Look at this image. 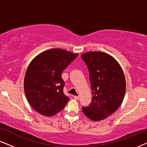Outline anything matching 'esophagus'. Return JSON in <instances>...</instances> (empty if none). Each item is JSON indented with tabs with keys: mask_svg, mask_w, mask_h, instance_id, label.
Returning a JSON list of instances; mask_svg holds the SVG:
<instances>
[{
	"mask_svg": "<svg viewBox=\"0 0 147 147\" xmlns=\"http://www.w3.org/2000/svg\"><path fill=\"white\" fill-rule=\"evenodd\" d=\"M74 99L76 100H78L80 99V97L78 96H74Z\"/></svg>",
	"mask_w": 147,
	"mask_h": 147,
	"instance_id": "34e87169",
	"label": "esophagus"
}]
</instances>
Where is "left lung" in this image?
<instances>
[{"label": "left lung", "instance_id": "left-lung-1", "mask_svg": "<svg viewBox=\"0 0 147 147\" xmlns=\"http://www.w3.org/2000/svg\"><path fill=\"white\" fill-rule=\"evenodd\" d=\"M89 70L92 91L91 104L82 107L84 114L93 121L108 118L123 101L126 80L118 62L109 54L89 51L81 55Z\"/></svg>", "mask_w": 147, "mask_h": 147}]
</instances>
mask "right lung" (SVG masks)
<instances>
[{
  "mask_svg": "<svg viewBox=\"0 0 147 147\" xmlns=\"http://www.w3.org/2000/svg\"><path fill=\"white\" fill-rule=\"evenodd\" d=\"M61 49L46 50L29 63L24 79V90L30 105L45 116L61 111L69 98L64 95L61 73L77 57Z\"/></svg>",
  "mask_w": 147,
  "mask_h": 147,
  "instance_id": "add662e5",
  "label": "right lung"
}]
</instances>
